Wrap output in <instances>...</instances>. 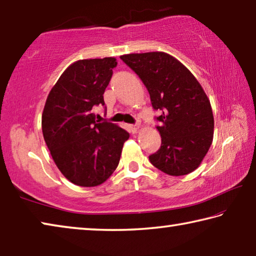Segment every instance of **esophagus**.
<instances>
[{"label":"esophagus","mask_w":256,"mask_h":256,"mask_svg":"<svg viewBox=\"0 0 256 256\" xmlns=\"http://www.w3.org/2000/svg\"><path fill=\"white\" fill-rule=\"evenodd\" d=\"M138 124H130L128 125V130H130V132L131 133H136V131L138 130Z\"/></svg>","instance_id":"1"}]
</instances>
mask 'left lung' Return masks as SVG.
Instances as JSON below:
<instances>
[{
    "instance_id": "obj_1",
    "label": "left lung",
    "mask_w": 256,
    "mask_h": 256,
    "mask_svg": "<svg viewBox=\"0 0 256 256\" xmlns=\"http://www.w3.org/2000/svg\"><path fill=\"white\" fill-rule=\"evenodd\" d=\"M120 60L144 82L156 118L162 146L150 162L172 176L196 170L214 138V114L204 90L183 64L164 52L128 54Z\"/></svg>"
}]
</instances>
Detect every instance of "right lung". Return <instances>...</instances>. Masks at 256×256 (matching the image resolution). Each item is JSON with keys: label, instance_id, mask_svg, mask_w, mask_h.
Here are the masks:
<instances>
[{"label": "right lung", "instance_id": "right-lung-1", "mask_svg": "<svg viewBox=\"0 0 256 256\" xmlns=\"http://www.w3.org/2000/svg\"><path fill=\"white\" fill-rule=\"evenodd\" d=\"M116 66L114 58L76 60L52 88L42 112V136L56 166L84 188L100 185L112 174L130 138L92 112L94 106H105L102 94Z\"/></svg>", "mask_w": 256, "mask_h": 256}]
</instances>
